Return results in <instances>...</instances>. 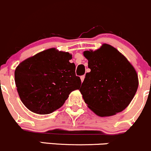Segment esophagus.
I'll return each instance as SVG.
<instances>
[{"label": "esophagus", "instance_id": "obj_1", "mask_svg": "<svg viewBox=\"0 0 151 151\" xmlns=\"http://www.w3.org/2000/svg\"><path fill=\"white\" fill-rule=\"evenodd\" d=\"M84 78H85V76H84V75L81 76V80L82 82L83 81V80H84Z\"/></svg>", "mask_w": 151, "mask_h": 151}]
</instances>
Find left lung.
<instances>
[{
	"label": "left lung",
	"instance_id": "8db88e82",
	"mask_svg": "<svg viewBox=\"0 0 151 151\" xmlns=\"http://www.w3.org/2000/svg\"><path fill=\"white\" fill-rule=\"evenodd\" d=\"M91 71L79 89L85 102L99 116H110L129 105L138 88V77L129 62L114 47L103 44L85 51Z\"/></svg>",
	"mask_w": 151,
	"mask_h": 151
}]
</instances>
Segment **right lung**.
Here are the masks:
<instances>
[{
	"mask_svg": "<svg viewBox=\"0 0 151 151\" xmlns=\"http://www.w3.org/2000/svg\"><path fill=\"white\" fill-rule=\"evenodd\" d=\"M72 55L49 49L20 63L14 72L21 101L30 111L49 114L61 108L71 91L79 89L80 77Z\"/></svg>",
	"mask_w": 151,
	"mask_h": 151,
	"instance_id": "add662e5",
	"label": "right lung"
}]
</instances>
